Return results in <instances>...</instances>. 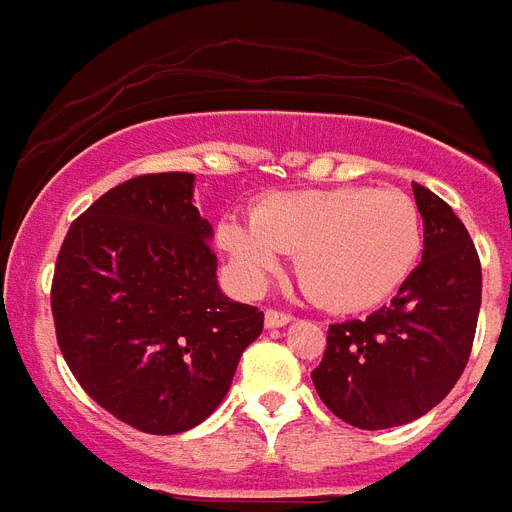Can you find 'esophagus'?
<instances>
[{"label":"esophagus","instance_id":"esophagus-1","mask_svg":"<svg viewBox=\"0 0 512 512\" xmlns=\"http://www.w3.org/2000/svg\"><path fill=\"white\" fill-rule=\"evenodd\" d=\"M288 322H290V314L277 312V309H267V314H264V325H267L269 330H275V327H285Z\"/></svg>","mask_w":512,"mask_h":512}]
</instances>
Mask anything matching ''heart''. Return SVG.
<instances>
[{"label": "heart", "instance_id": "heart-1", "mask_svg": "<svg viewBox=\"0 0 512 512\" xmlns=\"http://www.w3.org/2000/svg\"><path fill=\"white\" fill-rule=\"evenodd\" d=\"M216 245L251 293L280 275L282 253H290L314 301L357 312L383 304L407 282L423 251V224L412 198L391 187L275 192L251 219L222 216Z\"/></svg>", "mask_w": 512, "mask_h": 512}]
</instances>
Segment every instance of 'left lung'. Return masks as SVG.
<instances>
[{
  "mask_svg": "<svg viewBox=\"0 0 512 512\" xmlns=\"http://www.w3.org/2000/svg\"><path fill=\"white\" fill-rule=\"evenodd\" d=\"M423 259L396 298L367 320L335 322L312 372L335 418L380 431L412 423L455 388L481 309V261L465 224L431 190L412 185Z\"/></svg>",
  "mask_w": 512,
  "mask_h": 512,
  "instance_id": "8db88e82",
  "label": "left lung"
}]
</instances>
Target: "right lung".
<instances>
[{
	"instance_id": "obj_1",
	"label": "right lung",
	"mask_w": 512,
	"mask_h": 512,
	"mask_svg": "<svg viewBox=\"0 0 512 512\" xmlns=\"http://www.w3.org/2000/svg\"><path fill=\"white\" fill-rule=\"evenodd\" d=\"M192 192L185 171L108 190L71 224L52 280L57 343L81 388L155 436L203 423L264 330V312L219 288Z\"/></svg>"
}]
</instances>
